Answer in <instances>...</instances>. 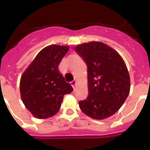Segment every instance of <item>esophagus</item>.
<instances>
[{
	"mask_svg": "<svg viewBox=\"0 0 150 150\" xmlns=\"http://www.w3.org/2000/svg\"><path fill=\"white\" fill-rule=\"evenodd\" d=\"M76 83H77V82H76V80H74V81H72L71 83V86H72V87L73 88H75V86H76Z\"/></svg>",
	"mask_w": 150,
	"mask_h": 150,
	"instance_id": "obj_1",
	"label": "esophagus"
}]
</instances>
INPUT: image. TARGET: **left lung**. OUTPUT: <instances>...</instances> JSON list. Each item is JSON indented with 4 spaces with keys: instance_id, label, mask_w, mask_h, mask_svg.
Returning <instances> with one entry per match:
<instances>
[{
    "instance_id": "obj_1",
    "label": "left lung",
    "mask_w": 150,
    "mask_h": 150,
    "mask_svg": "<svg viewBox=\"0 0 150 150\" xmlns=\"http://www.w3.org/2000/svg\"><path fill=\"white\" fill-rule=\"evenodd\" d=\"M74 50L87 65L88 95L79 101V108L94 120L116 113L129 95L130 76L120 55L108 45L91 41Z\"/></svg>"
}]
</instances>
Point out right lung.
Returning <instances> with one entry per match:
<instances>
[{
	"label": "right lung",
	"instance_id": "right-lung-1",
	"mask_svg": "<svg viewBox=\"0 0 150 150\" xmlns=\"http://www.w3.org/2000/svg\"><path fill=\"white\" fill-rule=\"evenodd\" d=\"M69 46L50 45L40 52L20 79L23 104L38 119H47L59 112L64 95L73 88L59 73V64Z\"/></svg>",
	"mask_w": 150,
	"mask_h": 150
}]
</instances>
